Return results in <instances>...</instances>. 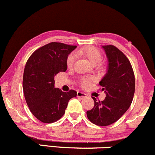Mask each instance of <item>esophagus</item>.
<instances>
[{
  "label": "esophagus",
  "mask_w": 155,
  "mask_h": 155,
  "mask_svg": "<svg viewBox=\"0 0 155 155\" xmlns=\"http://www.w3.org/2000/svg\"><path fill=\"white\" fill-rule=\"evenodd\" d=\"M77 96L78 97H81V98H84V97L87 96V94L84 93H82V92H77Z\"/></svg>",
  "instance_id": "1"
}]
</instances>
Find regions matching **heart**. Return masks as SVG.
I'll return each instance as SVG.
<instances>
[{
	"label": "heart",
	"mask_w": 155,
	"mask_h": 155,
	"mask_svg": "<svg viewBox=\"0 0 155 155\" xmlns=\"http://www.w3.org/2000/svg\"><path fill=\"white\" fill-rule=\"evenodd\" d=\"M80 53L81 54H83V55L85 56L87 58L89 59L93 64H99L101 62V59H102V55H101V52L96 47H87L84 49H83L82 51H81ZM74 54H70L68 57L67 61H66V64H67L68 68L72 67L73 64H74ZM88 83H89V80L87 79L84 78V79H81V84L83 86H87L88 84Z\"/></svg>",
	"instance_id": "heart-1"
}]
</instances>
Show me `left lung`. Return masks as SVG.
I'll return each mask as SVG.
<instances>
[{"instance_id":"obj_1","label":"left lung","mask_w":155,"mask_h":155,"mask_svg":"<svg viewBox=\"0 0 155 155\" xmlns=\"http://www.w3.org/2000/svg\"><path fill=\"white\" fill-rule=\"evenodd\" d=\"M108 60L107 72L99 82L106 93L104 101L94 100V107L87 112L90 121L106 127L115 123L130 108L135 88V75L130 60L114 45H104Z\"/></svg>"}]
</instances>
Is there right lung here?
I'll list each match as a JSON object with an SVG mask.
<instances>
[{
    "mask_svg": "<svg viewBox=\"0 0 155 155\" xmlns=\"http://www.w3.org/2000/svg\"><path fill=\"white\" fill-rule=\"evenodd\" d=\"M53 42L35 51L27 60L23 79V93L30 111L39 120L50 124L63 116L76 91L63 92L54 87V76L67 70L66 61L76 48Z\"/></svg>",
    "mask_w": 155,
    "mask_h": 155,
    "instance_id": "1",
    "label": "right lung"
}]
</instances>
